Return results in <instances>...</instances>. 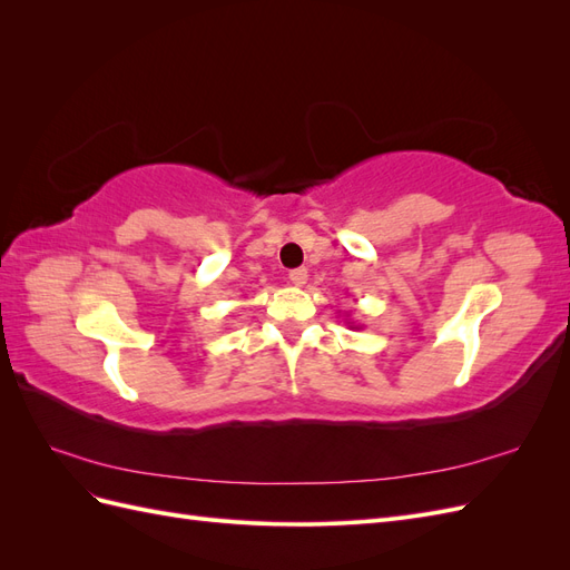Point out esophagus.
I'll return each instance as SVG.
<instances>
[{
  "instance_id": "1",
  "label": "esophagus",
  "mask_w": 570,
  "mask_h": 570,
  "mask_svg": "<svg viewBox=\"0 0 570 570\" xmlns=\"http://www.w3.org/2000/svg\"><path fill=\"white\" fill-rule=\"evenodd\" d=\"M306 281H308V271H306V268H295V271H289V283L295 285V287H304V285H306Z\"/></svg>"
}]
</instances>
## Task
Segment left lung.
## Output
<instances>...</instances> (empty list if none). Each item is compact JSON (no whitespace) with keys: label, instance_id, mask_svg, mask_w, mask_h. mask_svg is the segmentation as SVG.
Wrapping results in <instances>:
<instances>
[{"label":"left lung","instance_id":"left-lung-1","mask_svg":"<svg viewBox=\"0 0 570 570\" xmlns=\"http://www.w3.org/2000/svg\"><path fill=\"white\" fill-rule=\"evenodd\" d=\"M344 321H347V325H350V327H352V331H358V327H361V325H356V323H352V321H350V318H344Z\"/></svg>","mask_w":570,"mask_h":570}]
</instances>
